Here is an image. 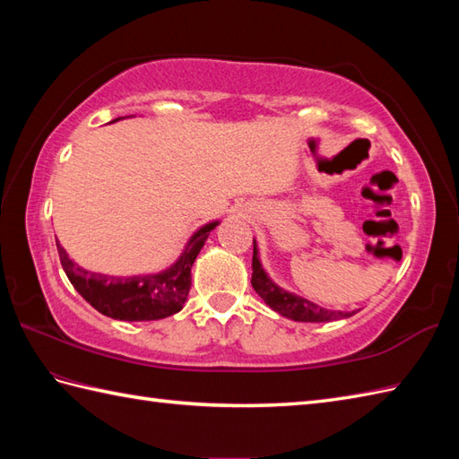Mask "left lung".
<instances>
[{"label":"left lung","mask_w":459,"mask_h":459,"mask_svg":"<svg viewBox=\"0 0 459 459\" xmlns=\"http://www.w3.org/2000/svg\"><path fill=\"white\" fill-rule=\"evenodd\" d=\"M255 252H252V288L256 290V294L266 301V306H270L274 311H278L280 316L290 317L294 321H309V324H321V321H335V319H343L355 316L357 311H331L321 306H316L314 301H309L301 296L290 294L284 288L276 286L274 281L268 278V274L262 268L260 260H258V250H256V242Z\"/></svg>","instance_id":"1"}]
</instances>
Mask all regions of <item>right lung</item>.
I'll return each mask as SVG.
<instances>
[{
    "instance_id": "1",
    "label": "right lung",
    "mask_w": 459,
    "mask_h": 459,
    "mask_svg": "<svg viewBox=\"0 0 459 459\" xmlns=\"http://www.w3.org/2000/svg\"><path fill=\"white\" fill-rule=\"evenodd\" d=\"M219 222H209L195 232L179 260L160 274L116 278L86 272L68 258L56 242L58 258L74 290L102 316L120 321H153L178 314L191 290V266Z\"/></svg>"
}]
</instances>
